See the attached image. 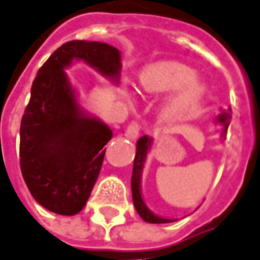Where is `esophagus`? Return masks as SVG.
<instances>
[{
    "label": "esophagus",
    "mask_w": 260,
    "mask_h": 260,
    "mask_svg": "<svg viewBox=\"0 0 260 260\" xmlns=\"http://www.w3.org/2000/svg\"><path fill=\"white\" fill-rule=\"evenodd\" d=\"M139 132H140V125H139L136 121H132L129 125H128V128H126L125 135L126 138H129L134 140V139H136L139 136Z\"/></svg>",
    "instance_id": "1"
}]
</instances>
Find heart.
Here are the masks:
<instances>
[{
    "mask_svg": "<svg viewBox=\"0 0 260 260\" xmlns=\"http://www.w3.org/2000/svg\"><path fill=\"white\" fill-rule=\"evenodd\" d=\"M195 71L177 61H159L142 71L139 82L147 94H165L174 91L161 108L168 121H183L199 105L206 92L205 86L195 79Z\"/></svg>",
    "mask_w": 260,
    "mask_h": 260,
    "instance_id": "b5f03b06",
    "label": "heart"
}]
</instances>
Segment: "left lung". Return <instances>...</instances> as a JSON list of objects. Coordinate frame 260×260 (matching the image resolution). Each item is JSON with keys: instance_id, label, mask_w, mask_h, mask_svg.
<instances>
[{"instance_id": "obj_1", "label": "left lung", "mask_w": 260, "mask_h": 260, "mask_svg": "<svg viewBox=\"0 0 260 260\" xmlns=\"http://www.w3.org/2000/svg\"><path fill=\"white\" fill-rule=\"evenodd\" d=\"M232 118V109L229 108L228 110L222 112L217 117V121L221 122L223 125L222 136H226L228 126L231 122ZM151 146V139H148L147 136H143L138 140L136 144V155L134 159V170H132V180H131V185H132V199H134V205L139 215L143 218L146 222L150 223H168L172 222V219H166V218L158 217L155 214H152L150 210L147 209V206L144 205L143 198L140 193V177H142V169H143L144 159L147 155L148 148Z\"/></svg>"}]
</instances>
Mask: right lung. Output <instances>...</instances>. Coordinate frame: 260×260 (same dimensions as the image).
Masks as SVG:
<instances>
[{"mask_svg": "<svg viewBox=\"0 0 260 260\" xmlns=\"http://www.w3.org/2000/svg\"><path fill=\"white\" fill-rule=\"evenodd\" d=\"M83 59L114 80L121 69L116 47L71 41L39 68L20 124V169L34 199L49 211L75 215L84 207L104 162L112 129L82 113L64 69Z\"/></svg>", "mask_w": 260, "mask_h": 260, "instance_id": "add662e5", "label": "right lung"}]
</instances>
